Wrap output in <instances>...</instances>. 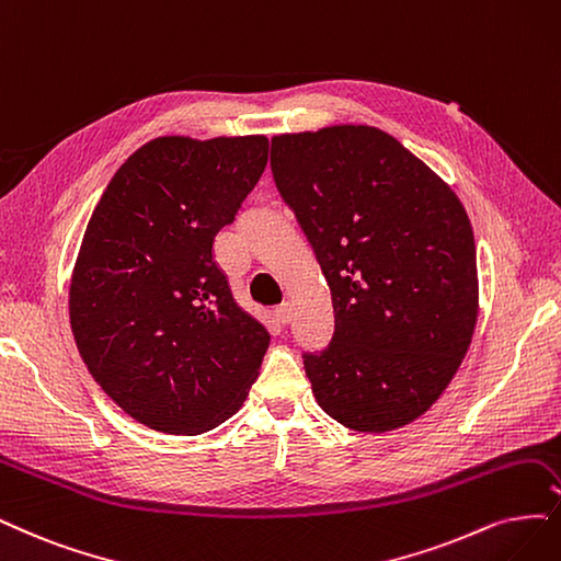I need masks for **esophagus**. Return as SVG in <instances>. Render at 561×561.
Segmentation results:
<instances>
[{
	"label": "esophagus",
	"mask_w": 561,
	"mask_h": 561,
	"mask_svg": "<svg viewBox=\"0 0 561 561\" xmlns=\"http://www.w3.org/2000/svg\"><path fill=\"white\" fill-rule=\"evenodd\" d=\"M291 317H294V307L288 305V302H284V305H279V307L275 309V321H277L279 325L291 323Z\"/></svg>",
	"instance_id": "obj_1"
}]
</instances>
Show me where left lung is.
I'll list each match as a JSON object with an SVG mask.
<instances>
[{"label":"left lung","instance_id":"left-lung-1","mask_svg":"<svg viewBox=\"0 0 561 561\" xmlns=\"http://www.w3.org/2000/svg\"><path fill=\"white\" fill-rule=\"evenodd\" d=\"M270 165L333 296V340L302 354L319 407L371 434L416 421L455 377L479 317L460 198L367 124L279 134Z\"/></svg>","mask_w":561,"mask_h":561}]
</instances>
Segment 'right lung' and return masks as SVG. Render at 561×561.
Listing matches in <instances>:
<instances>
[{
    "label": "right lung",
    "instance_id": "1",
    "mask_svg": "<svg viewBox=\"0 0 561 561\" xmlns=\"http://www.w3.org/2000/svg\"><path fill=\"white\" fill-rule=\"evenodd\" d=\"M267 163L265 136H159L96 203L69 286L82 363L145 427L203 434L256 381L267 330L233 300L213 256Z\"/></svg>",
    "mask_w": 561,
    "mask_h": 561
}]
</instances>
